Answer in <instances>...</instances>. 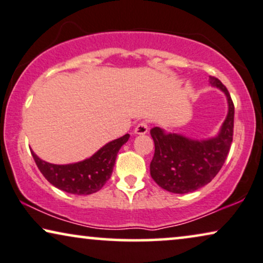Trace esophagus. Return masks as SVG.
<instances>
[{
    "label": "esophagus",
    "mask_w": 263,
    "mask_h": 263,
    "mask_svg": "<svg viewBox=\"0 0 263 263\" xmlns=\"http://www.w3.org/2000/svg\"><path fill=\"white\" fill-rule=\"evenodd\" d=\"M146 132H148V124L145 121H141L136 126L135 135H145Z\"/></svg>",
    "instance_id": "34e87169"
}]
</instances>
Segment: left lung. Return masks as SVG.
I'll return each instance as SVG.
<instances>
[{
  "label": "left lung",
  "mask_w": 263,
  "mask_h": 263,
  "mask_svg": "<svg viewBox=\"0 0 263 263\" xmlns=\"http://www.w3.org/2000/svg\"><path fill=\"white\" fill-rule=\"evenodd\" d=\"M209 84L225 93L229 106L225 120L214 137L190 138L167 132L160 126L150 131L155 143L150 176L159 186L173 194H187L211 183L230 152L233 137V102L218 78L209 77Z\"/></svg>",
  "instance_id": "8db88e82"
}]
</instances>
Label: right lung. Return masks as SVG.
<instances>
[{
    "label": "right lung",
    "instance_id": "add662e5",
    "mask_svg": "<svg viewBox=\"0 0 263 263\" xmlns=\"http://www.w3.org/2000/svg\"><path fill=\"white\" fill-rule=\"evenodd\" d=\"M129 135L114 139L79 162L54 164L42 160L31 150L38 170L51 185L73 195H91L102 189L113 172L118 152Z\"/></svg>",
    "mask_w": 263,
    "mask_h": 263
}]
</instances>
